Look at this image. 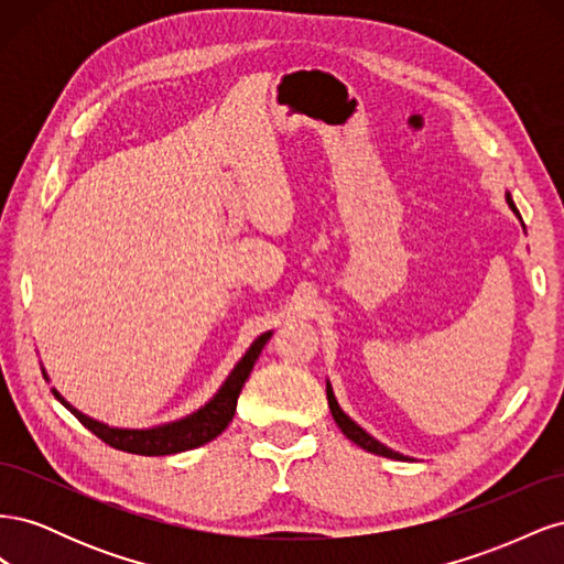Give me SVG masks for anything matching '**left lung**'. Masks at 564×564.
I'll list each match as a JSON object with an SVG mask.
<instances>
[{"instance_id":"left-lung-1","label":"left lung","mask_w":564,"mask_h":564,"mask_svg":"<svg viewBox=\"0 0 564 564\" xmlns=\"http://www.w3.org/2000/svg\"><path fill=\"white\" fill-rule=\"evenodd\" d=\"M506 202H508V207L513 209V212L520 216L518 207L513 204V197L506 195ZM327 400H329V409H332V416H334L336 425H338L340 431H344V435H346L348 440H352V442H355V445H360L362 449H367V452H371V454L388 456V458H398V460H406V456H402V454H398V452L388 449L386 445H381L379 440H373L367 431H362L360 425H357L350 416H346V414H344V409L338 406V402H336V398H334V392H332V386H329V383H327Z\"/></svg>"}]
</instances>
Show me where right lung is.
<instances>
[{
  "label": "right lung",
  "instance_id": "add662e5",
  "mask_svg": "<svg viewBox=\"0 0 564 564\" xmlns=\"http://www.w3.org/2000/svg\"><path fill=\"white\" fill-rule=\"evenodd\" d=\"M268 338H270V332L261 334L253 340L251 348L247 350L242 360L237 362V367L230 371V377L226 379L224 386H220L214 400H209L202 409H197L195 414L185 416L181 421H174V423L158 425V429H145V431L110 429V425L98 423L89 416H84L82 412H77V409L67 404L56 390H54V395H56V400H61V404L70 409L84 429H89L98 440H104L106 445H110L115 449H122L129 454H141V456H166V454L187 452V449L207 445V442H212L216 435H220L228 429V423L235 416L237 398H240L245 381L249 379V373H251L256 360H259L263 346L268 344Z\"/></svg>",
  "mask_w": 564,
  "mask_h": 564
}]
</instances>
